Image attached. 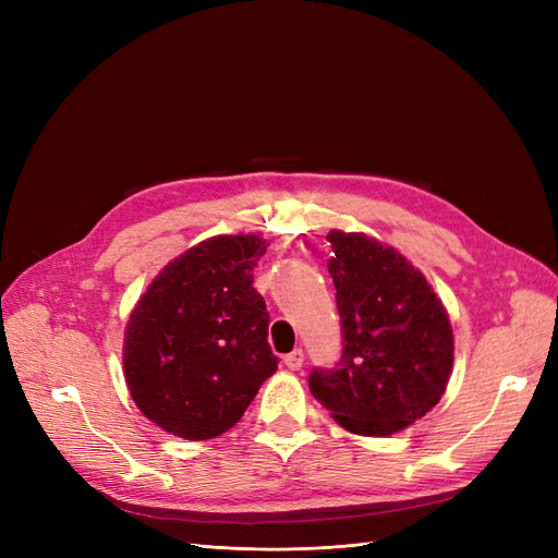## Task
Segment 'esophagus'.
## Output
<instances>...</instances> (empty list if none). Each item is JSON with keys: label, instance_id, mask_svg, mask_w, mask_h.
Segmentation results:
<instances>
[{"label": "esophagus", "instance_id": "obj_1", "mask_svg": "<svg viewBox=\"0 0 558 558\" xmlns=\"http://www.w3.org/2000/svg\"><path fill=\"white\" fill-rule=\"evenodd\" d=\"M283 365L289 367V369H300L302 365H305V351L295 349V351H291V353H286V356H283Z\"/></svg>", "mask_w": 558, "mask_h": 558}]
</instances>
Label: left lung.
Instances as JSON below:
<instances>
[{
    "instance_id": "obj_1",
    "label": "left lung",
    "mask_w": 558,
    "mask_h": 558,
    "mask_svg": "<svg viewBox=\"0 0 558 558\" xmlns=\"http://www.w3.org/2000/svg\"><path fill=\"white\" fill-rule=\"evenodd\" d=\"M328 242L342 356L312 369L310 391L351 433H398L445 393L453 363L449 316L426 277L391 246L340 230Z\"/></svg>"
}]
</instances>
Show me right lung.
I'll return each mask as SVG.
<instances>
[{
	"instance_id": "right-lung-1",
	"label": "right lung",
	"mask_w": 558,
	"mask_h": 558,
	"mask_svg": "<svg viewBox=\"0 0 558 558\" xmlns=\"http://www.w3.org/2000/svg\"><path fill=\"white\" fill-rule=\"evenodd\" d=\"M258 234H223L167 265L130 314L123 367L132 400L162 430L209 440L230 430L275 375L269 314L253 289Z\"/></svg>"
}]
</instances>
